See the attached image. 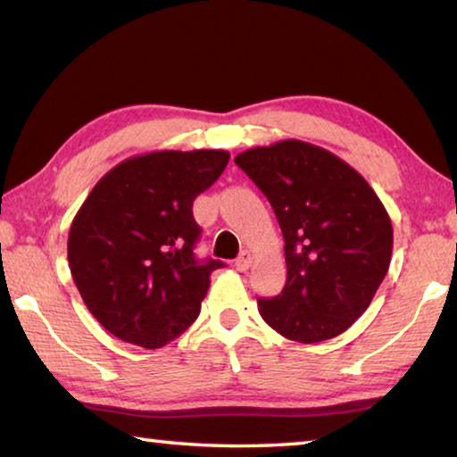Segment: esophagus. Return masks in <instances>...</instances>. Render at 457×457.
<instances>
[{
	"label": "esophagus",
	"mask_w": 457,
	"mask_h": 457,
	"mask_svg": "<svg viewBox=\"0 0 457 457\" xmlns=\"http://www.w3.org/2000/svg\"><path fill=\"white\" fill-rule=\"evenodd\" d=\"M252 262H253V253L244 250V252L237 256V260L234 262V266H236V270H239V272H245V270L252 266Z\"/></svg>",
	"instance_id": "1"
}]
</instances>
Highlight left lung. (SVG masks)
<instances>
[{"instance_id": "left-lung-1", "label": "left lung", "mask_w": 457, "mask_h": 457, "mask_svg": "<svg viewBox=\"0 0 457 457\" xmlns=\"http://www.w3.org/2000/svg\"><path fill=\"white\" fill-rule=\"evenodd\" d=\"M284 236V290L258 298L262 319L296 343L338 337L367 311L389 270L393 228L370 185L337 154L304 141L239 153Z\"/></svg>"}]
</instances>
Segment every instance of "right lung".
<instances>
[{
    "label": "right lung",
    "instance_id": "right-lung-1",
    "mask_svg": "<svg viewBox=\"0 0 457 457\" xmlns=\"http://www.w3.org/2000/svg\"><path fill=\"white\" fill-rule=\"evenodd\" d=\"M228 151H154L122 161L76 213L68 264L84 304L120 340L159 349L199 316L220 260L195 258L193 201Z\"/></svg>",
    "mask_w": 457,
    "mask_h": 457
}]
</instances>
